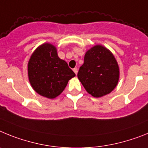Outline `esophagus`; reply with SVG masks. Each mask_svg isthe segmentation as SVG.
<instances>
[{"instance_id": "1", "label": "esophagus", "mask_w": 148, "mask_h": 148, "mask_svg": "<svg viewBox=\"0 0 148 148\" xmlns=\"http://www.w3.org/2000/svg\"><path fill=\"white\" fill-rule=\"evenodd\" d=\"M73 71H74V72L75 73V74H77V71H78L77 69H73Z\"/></svg>"}]
</instances>
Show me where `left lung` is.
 Listing matches in <instances>:
<instances>
[{
	"label": "left lung",
	"mask_w": 148,
	"mask_h": 148,
	"mask_svg": "<svg viewBox=\"0 0 148 148\" xmlns=\"http://www.w3.org/2000/svg\"><path fill=\"white\" fill-rule=\"evenodd\" d=\"M120 71L118 62L110 50L97 45L86 51L84 63L77 77L85 89L95 97L110 94L117 86Z\"/></svg>",
	"instance_id": "left-lung-1"
}]
</instances>
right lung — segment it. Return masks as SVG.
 I'll list each match as a JSON object with an SVG mask.
<instances>
[{"label":"right lung","mask_w":148,"mask_h":148,"mask_svg":"<svg viewBox=\"0 0 148 148\" xmlns=\"http://www.w3.org/2000/svg\"><path fill=\"white\" fill-rule=\"evenodd\" d=\"M28 78L32 88L49 99L59 96L75 74L57 54L56 47L44 43L32 53L27 64Z\"/></svg>","instance_id":"obj_1"}]
</instances>
